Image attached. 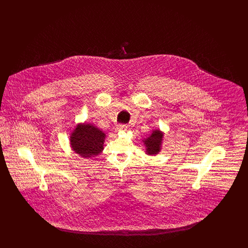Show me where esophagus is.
Wrapping results in <instances>:
<instances>
[{"instance_id": "obj_1", "label": "esophagus", "mask_w": 248, "mask_h": 248, "mask_svg": "<svg viewBox=\"0 0 248 248\" xmlns=\"http://www.w3.org/2000/svg\"><path fill=\"white\" fill-rule=\"evenodd\" d=\"M116 130L117 131H126L127 130V125L126 124H119Z\"/></svg>"}]
</instances>
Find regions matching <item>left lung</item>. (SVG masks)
I'll return each instance as SVG.
<instances>
[{"instance_id": "obj_1", "label": "left lung", "mask_w": 248, "mask_h": 248, "mask_svg": "<svg viewBox=\"0 0 248 248\" xmlns=\"http://www.w3.org/2000/svg\"><path fill=\"white\" fill-rule=\"evenodd\" d=\"M163 140V133L160 130H154V133L147 140H144V144L147 148V154L155 155L161 150V144Z\"/></svg>"}]
</instances>
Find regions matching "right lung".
<instances>
[{
    "label": "right lung",
    "mask_w": 248,
    "mask_h": 248,
    "mask_svg": "<svg viewBox=\"0 0 248 248\" xmlns=\"http://www.w3.org/2000/svg\"><path fill=\"white\" fill-rule=\"evenodd\" d=\"M105 137L102 131L91 124H78L71 134V148L83 158L94 157L103 151Z\"/></svg>",
    "instance_id": "obj_1"
}]
</instances>
